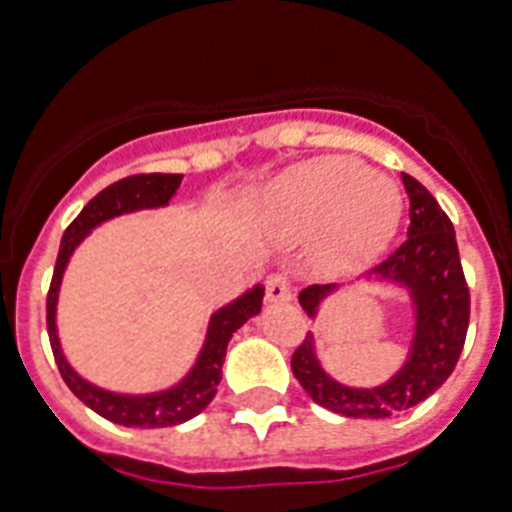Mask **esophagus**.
<instances>
[{
  "instance_id": "obj_1",
  "label": "esophagus",
  "mask_w": 512,
  "mask_h": 512,
  "mask_svg": "<svg viewBox=\"0 0 512 512\" xmlns=\"http://www.w3.org/2000/svg\"><path fill=\"white\" fill-rule=\"evenodd\" d=\"M265 297L268 303H289L292 300V284L284 273H271L265 281Z\"/></svg>"
}]
</instances>
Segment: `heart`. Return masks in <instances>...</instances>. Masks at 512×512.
<instances>
[{
	"mask_svg": "<svg viewBox=\"0 0 512 512\" xmlns=\"http://www.w3.org/2000/svg\"><path fill=\"white\" fill-rule=\"evenodd\" d=\"M271 228L292 239L319 236L329 263L364 260L388 239L401 215V193L356 159L324 156L292 167L263 201Z\"/></svg>",
	"mask_w": 512,
	"mask_h": 512,
	"instance_id": "b5f03b06",
	"label": "heart"
}]
</instances>
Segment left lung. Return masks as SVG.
I'll return each instance as SVG.
<instances>
[{
	"mask_svg": "<svg viewBox=\"0 0 512 512\" xmlns=\"http://www.w3.org/2000/svg\"><path fill=\"white\" fill-rule=\"evenodd\" d=\"M409 193V233L401 247L374 265L364 281L396 284L412 300V340L404 364L388 380L369 388L337 382L321 366L316 337L308 332L292 356V372L305 393L329 412L345 417H390L412 409L436 393L454 372L465 345L470 321V292L462 273L460 249L452 220L438 201L412 175H401ZM350 284H313L300 292V305L311 319H319L329 297Z\"/></svg>",
	"mask_w": 512,
	"mask_h": 512,
	"instance_id": "obj_1",
	"label": "left lung"
}]
</instances>
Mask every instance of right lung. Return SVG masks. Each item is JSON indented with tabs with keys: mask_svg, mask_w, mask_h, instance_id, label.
Returning a JSON list of instances; mask_svg holds the SVG:
<instances>
[{
	"mask_svg": "<svg viewBox=\"0 0 512 512\" xmlns=\"http://www.w3.org/2000/svg\"><path fill=\"white\" fill-rule=\"evenodd\" d=\"M183 183V175H167V172H154V175L124 177L119 183L108 185L79 212L74 223L68 225L63 239H60L58 263L52 273L50 295H47V332H50V345L55 353V364L60 369V377L66 380L82 404H87L92 412L100 417L124 425V428H170L180 422L191 420L199 412H204L209 401L215 398L217 385L223 380L225 350L231 337L247 324L252 316L263 308V284H255L247 292H241L236 300L225 303L209 316L207 335L201 342V350L191 369L170 388L151 390V393H119V390L100 388L95 382L76 372L71 361L63 353L58 335V300L63 273H66L71 257L79 249L87 236L98 225L114 220V217L143 212V209H162L170 204V199Z\"/></svg>",
	"mask_w": 512,
	"mask_h": 512,
	"instance_id": "1",
	"label": "right lung"
}]
</instances>
